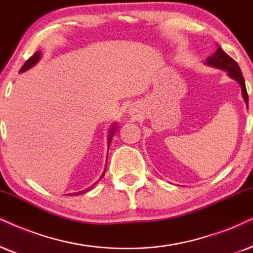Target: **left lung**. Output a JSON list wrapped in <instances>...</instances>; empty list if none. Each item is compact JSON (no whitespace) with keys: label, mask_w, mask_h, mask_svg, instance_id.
I'll use <instances>...</instances> for the list:
<instances>
[{"label":"left lung","mask_w":253,"mask_h":253,"mask_svg":"<svg viewBox=\"0 0 253 253\" xmlns=\"http://www.w3.org/2000/svg\"><path fill=\"white\" fill-rule=\"evenodd\" d=\"M207 65L209 66H213V68L224 70V71H228L229 76L231 77L232 79L237 81L241 85L242 88V94L243 98H244L246 105L249 104V97H248V92H246V86H245V82H244V77L242 75L241 69H239L237 62L235 59H232L228 53H225L220 47H217L216 52L213 53L211 57L207 59Z\"/></svg>","instance_id":"8db88e82"}]
</instances>
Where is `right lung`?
<instances>
[{
	"mask_svg": "<svg viewBox=\"0 0 253 253\" xmlns=\"http://www.w3.org/2000/svg\"><path fill=\"white\" fill-rule=\"evenodd\" d=\"M41 59V51H37V52H35L33 56L30 57V58H29L27 62L24 63V65L22 66L21 68V70H20V72H24V71H27V70H29L30 68H33V66L35 65V64L36 63H38V60ZM116 130H117V125H113V126H112V128H111V130H110V135H108V149H110V143H111V141H112V137H113V135H114V133H116ZM107 164V162H106ZM105 171H106V169H105ZM105 171L103 172V175H101L100 176V178H99L98 180V182L101 180V178L104 177V175H105ZM98 182H95L94 184H92V187H89V188H87V189H84V190H82V191H79V193H73L72 195H81V194H84V193H86V191H88L89 189H91V188H93L95 184L98 183ZM68 195H71V194H68Z\"/></svg>",
	"mask_w": 253,
	"mask_h": 253,
	"instance_id": "right-lung-1",
	"label": "right lung"
}]
</instances>
